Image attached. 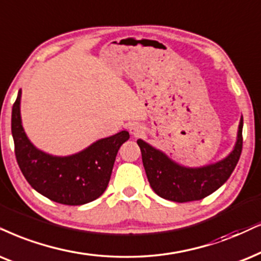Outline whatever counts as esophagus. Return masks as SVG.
<instances>
[{"mask_svg": "<svg viewBox=\"0 0 261 261\" xmlns=\"http://www.w3.org/2000/svg\"><path fill=\"white\" fill-rule=\"evenodd\" d=\"M130 133L133 134L134 136H140V135L143 133V127H142L138 123H135L130 126Z\"/></svg>", "mask_w": 261, "mask_h": 261, "instance_id": "1", "label": "esophagus"}]
</instances>
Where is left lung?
<instances>
[{
    "instance_id": "obj_1",
    "label": "left lung",
    "mask_w": 261,
    "mask_h": 261,
    "mask_svg": "<svg viewBox=\"0 0 261 261\" xmlns=\"http://www.w3.org/2000/svg\"><path fill=\"white\" fill-rule=\"evenodd\" d=\"M243 118H241L237 142L233 150L219 163L188 169L167 158L144 141L138 140L142 161L151 189L163 199L174 202L201 200L219 189L231 176L242 151Z\"/></svg>"
}]
</instances>
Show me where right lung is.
Wrapping results in <instances>:
<instances>
[{
  "instance_id": "obj_1",
  "label": "right lung",
  "mask_w": 261,
  "mask_h": 261,
  "mask_svg": "<svg viewBox=\"0 0 261 261\" xmlns=\"http://www.w3.org/2000/svg\"><path fill=\"white\" fill-rule=\"evenodd\" d=\"M20 95L12 108L15 158L30 186L58 203L79 206L96 200L110 183L118 150L130 138L127 131L102 138L81 153L53 156L38 150L22 128Z\"/></svg>"
}]
</instances>
